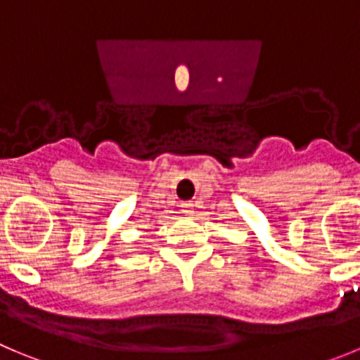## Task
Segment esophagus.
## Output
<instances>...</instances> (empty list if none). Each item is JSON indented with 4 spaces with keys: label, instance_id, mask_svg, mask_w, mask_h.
<instances>
[{
    "label": "esophagus",
    "instance_id": "obj_1",
    "mask_svg": "<svg viewBox=\"0 0 360 360\" xmlns=\"http://www.w3.org/2000/svg\"><path fill=\"white\" fill-rule=\"evenodd\" d=\"M193 207H194V203H193V201H186V203L182 205V208H184V214H191V212H193Z\"/></svg>",
    "mask_w": 360,
    "mask_h": 360
}]
</instances>
